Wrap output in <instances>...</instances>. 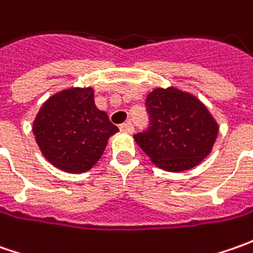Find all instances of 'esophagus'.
Here are the masks:
<instances>
[{
  "mask_svg": "<svg viewBox=\"0 0 253 253\" xmlns=\"http://www.w3.org/2000/svg\"><path fill=\"white\" fill-rule=\"evenodd\" d=\"M120 129H121V132H125V133H133V125L131 122H126V124H122Z\"/></svg>",
  "mask_w": 253,
  "mask_h": 253,
  "instance_id": "1",
  "label": "esophagus"
}]
</instances>
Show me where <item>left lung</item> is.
Listing matches in <instances>:
<instances>
[{
	"label": "left lung",
	"mask_w": 253,
	"mask_h": 253,
	"mask_svg": "<svg viewBox=\"0 0 253 253\" xmlns=\"http://www.w3.org/2000/svg\"><path fill=\"white\" fill-rule=\"evenodd\" d=\"M151 126L133 136L158 168L168 171L193 169L207 158L218 136V122L194 94L170 85L146 97Z\"/></svg>",
	"instance_id": "obj_1"
}]
</instances>
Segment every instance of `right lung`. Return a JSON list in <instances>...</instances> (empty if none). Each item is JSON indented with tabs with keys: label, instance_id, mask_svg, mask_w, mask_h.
I'll return each mask as SVG.
<instances>
[{
	"label": "right lung",
	"instance_id": "1",
	"mask_svg": "<svg viewBox=\"0 0 253 253\" xmlns=\"http://www.w3.org/2000/svg\"><path fill=\"white\" fill-rule=\"evenodd\" d=\"M35 141L54 168L84 173L100 161L108 139L118 132L94 102V88L70 87L42 104L32 124Z\"/></svg>",
	"mask_w": 253,
	"mask_h": 253
}]
</instances>
